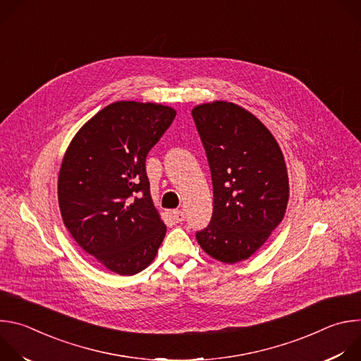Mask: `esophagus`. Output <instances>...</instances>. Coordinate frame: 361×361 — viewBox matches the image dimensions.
<instances>
[{
    "instance_id": "34e87169",
    "label": "esophagus",
    "mask_w": 361,
    "mask_h": 361,
    "mask_svg": "<svg viewBox=\"0 0 361 361\" xmlns=\"http://www.w3.org/2000/svg\"><path fill=\"white\" fill-rule=\"evenodd\" d=\"M171 217L176 223H181V221H184V212L174 210V212H171Z\"/></svg>"
}]
</instances>
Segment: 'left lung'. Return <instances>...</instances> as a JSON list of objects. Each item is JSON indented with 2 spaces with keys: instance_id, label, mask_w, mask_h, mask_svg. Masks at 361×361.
<instances>
[{
  "instance_id": "left-lung-1",
  "label": "left lung",
  "mask_w": 361,
  "mask_h": 361,
  "mask_svg": "<svg viewBox=\"0 0 361 361\" xmlns=\"http://www.w3.org/2000/svg\"><path fill=\"white\" fill-rule=\"evenodd\" d=\"M191 114L214 194L212 221L195 237L213 259L235 264L250 259L284 219L290 187L283 151L270 130L234 102H205Z\"/></svg>"
}]
</instances>
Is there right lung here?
<instances>
[{"instance_id": "obj_1", "label": "right lung", "mask_w": 361, "mask_h": 361, "mask_svg": "<svg viewBox=\"0 0 361 361\" xmlns=\"http://www.w3.org/2000/svg\"><path fill=\"white\" fill-rule=\"evenodd\" d=\"M177 111L116 101L71 140L59 174V205L75 243L107 270L134 276L156 259L167 227L149 194L145 157Z\"/></svg>"}]
</instances>
